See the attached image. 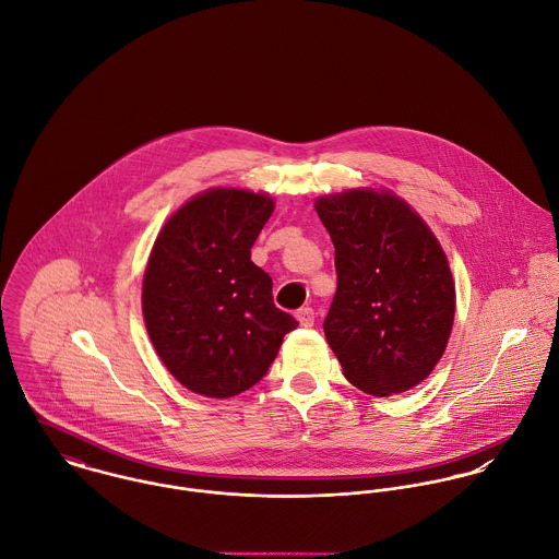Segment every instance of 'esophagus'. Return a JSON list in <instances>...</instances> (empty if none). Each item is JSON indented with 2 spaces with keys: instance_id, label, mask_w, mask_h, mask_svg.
Returning <instances> with one entry per match:
<instances>
[{
  "instance_id": "obj_1",
  "label": "esophagus",
  "mask_w": 559,
  "mask_h": 559,
  "mask_svg": "<svg viewBox=\"0 0 559 559\" xmlns=\"http://www.w3.org/2000/svg\"><path fill=\"white\" fill-rule=\"evenodd\" d=\"M296 319L300 321V325L310 328V325L314 323V310L309 309V307H305V309H300L296 312Z\"/></svg>"
}]
</instances>
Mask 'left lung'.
Instances as JSON below:
<instances>
[{
    "label": "left lung",
    "mask_w": 559,
    "mask_h": 559,
    "mask_svg": "<svg viewBox=\"0 0 559 559\" xmlns=\"http://www.w3.org/2000/svg\"><path fill=\"white\" fill-rule=\"evenodd\" d=\"M314 210L334 245L338 285L323 332L343 374L372 396L416 388L454 323V278L439 240L388 188L323 194Z\"/></svg>",
    "instance_id": "1"
}]
</instances>
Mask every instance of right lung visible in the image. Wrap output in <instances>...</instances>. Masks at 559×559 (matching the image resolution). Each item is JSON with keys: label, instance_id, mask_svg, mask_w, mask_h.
<instances>
[{"label": "right lung", "instance_id": "add662e5", "mask_svg": "<svg viewBox=\"0 0 559 559\" xmlns=\"http://www.w3.org/2000/svg\"><path fill=\"white\" fill-rule=\"evenodd\" d=\"M272 212L267 192L207 188L165 221L150 250L143 321L167 371L194 394L249 390L298 328L274 307L272 278L250 261Z\"/></svg>", "mask_w": 559, "mask_h": 559}]
</instances>
